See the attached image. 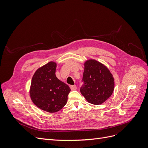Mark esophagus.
<instances>
[{
  "instance_id": "esophagus-1",
  "label": "esophagus",
  "mask_w": 148,
  "mask_h": 148,
  "mask_svg": "<svg viewBox=\"0 0 148 148\" xmlns=\"http://www.w3.org/2000/svg\"><path fill=\"white\" fill-rule=\"evenodd\" d=\"M70 87L71 90L72 91L76 90V89H77V86H76V85H71V86H70Z\"/></svg>"
}]
</instances>
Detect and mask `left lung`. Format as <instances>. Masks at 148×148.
Here are the masks:
<instances>
[{
  "label": "left lung",
  "mask_w": 148,
  "mask_h": 148,
  "mask_svg": "<svg viewBox=\"0 0 148 148\" xmlns=\"http://www.w3.org/2000/svg\"><path fill=\"white\" fill-rule=\"evenodd\" d=\"M83 81L80 92L91 104H101L112 95L115 84L113 75L106 66L96 60L84 62Z\"/></svg>",
  "instance_id": "8db88e82"
}]
</instances>
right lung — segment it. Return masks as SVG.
I'll return each instance as SVG.
<instances>
[{"instance_id":"1","label":"right lung","mask_w":148,"mask_h":148,"mask_svg":"<svg viewBox=\"0 0 148 148\" xmlns=\"http://www.w3.org/2000/svg\"><path fill=\"white\" fill-rule=\"evenodd\" d=\"M54 62L39 68L32 78L29 89L31 101L39 109L47 112L59 111L65 106L71 91L69 86L56 75Z\"/></svg>"}]
</instances>
